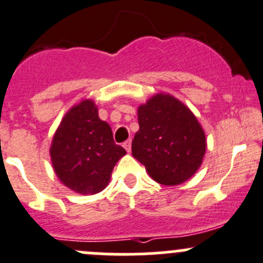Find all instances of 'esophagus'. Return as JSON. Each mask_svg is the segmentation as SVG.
<instances>
[{"mask_svg": "<svg viewBox=\"0 0 263 263\" xmlns=\"http://www.w3.org/2000/svg\"><path fill=\"white\" fill-rule=\"evenodd\" d=\"M123 147L127 150V153L131 152V140H127V141L123 144Z\"/></svg>", "mask_w": 263, "mask_h": 263, "instance_id": "obj_1", "label": "esophagus"}]
</instances>
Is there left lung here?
I'll use <instances>...</instances> for the list:
<instances>
[{"instance_id": "1", "label": "left lung", "mask_w": 263, "mask_h": 263, "mask_svg": "<svg viewBox=\"0 0 263 263\" xmlns=\"http://www.w3.org/2000/svg\"><path fill=\"white\" fill-rule=\"evenodd\" d=\"M139 131L132 155L150 177L167 186L181 185L203 163L207 139L193 111L170 93H155L137 108Z\"/></svg>"}]
</instances>
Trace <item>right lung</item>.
Masks as SVG:
<instances>
[{
	"label": "right lung",
	"mask_w": 263,
	"mask_h": 263,
	"mask_svg": "<svg viewBox=\"0 0 263 263\" xmlns=\"http://www.w3.org/2000/svg\"><path fill=\"white\" fill-rule=\"evenodd\" d=\"M123 155L126 150L114 142L110 126L99 118L98 106L90 99L67 111L50 146L51 163L60 182L82 195L103 191Z\"/></svg>",
	"instance_id": "right-lung-1"
}]
</instances>
